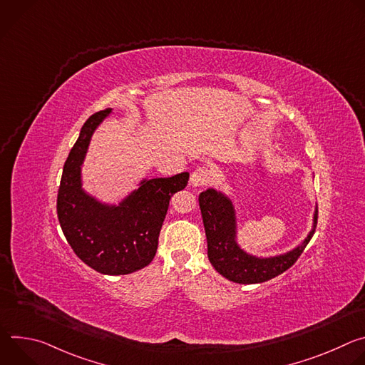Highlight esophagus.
<instances>
[{
    "instance_id": "esophagus-1",
    "label": "esophagus",
    "mask_w": 365,
    "mask_h": 365,
    "mask_svg": "<svg viewBox=\"0 0 365 365\" xmlns=\"http://www.w3.org/2000/svg\"><path fill=\"white\" fill-rule=\"evenodd\" d=\"M217 172L214 169L200 166L190 175V183L192 186H207L212 182H215Z\"/></svg>"
}]
</instances>
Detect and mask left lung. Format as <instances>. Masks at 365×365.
Returning <instances> with one entry per match:
<instances>
[{
  "instance_id": "1",
  "label": "left lung",
  "mask_w": 365,
  "mask_h": 365,
  "mask_svg": "<svg viewBox=\"0 0 365 365\" xmlns=\"http://www.w3.org/2000/svg\"><path fill=\"white\" fill-rule=\"evenodd\" d=\"M199 206L211 264L220 274L241 284L263 283L290 269L297 262L310 238L314 237L318 224L317 207L314 230L302 245L284 255L255 258L245 254L235 242L234 207L227 196L214 189H207L199 195Z\"/></svg>"
}]
</instances>
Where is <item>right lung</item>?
I'll return each mask as SVG.
<instances>
[{
	"mask_svg": "<svg viewBox=\"0 0 365 365\" xmlns=\"http://www.w3.org/2000/svg\"><path fill=\"white\" fill-rule=\"evenodd\" d=\"M111 110L91 115L63 166L58 192V218L73 252L98 273L137 272L155 255L170 197L183 190L189 173L151 179L120 206L101 205L81 189V165L92 133Z\"/></svg>",
	"mask_w": 365,
	"mask_h": 365,
	"instance_id": "right-lung-1",
	"label": "right lung"
}]
</instances>
